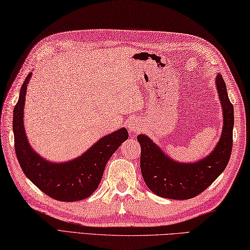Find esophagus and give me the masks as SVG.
I'll list each match as a JSON object with an SVG mask.
<instances>
[{"mask_svg":"<svg viewBox=\"0 0 250 250\" xmlns=\"http://www.w3.org/2000/svg\"><path fill=\"white\" fill-rule=\"evenodd\" d=\"M141 127H142V123L138 119L132 118L127 122V128H128V130L131 132H136L137 130H140Z\"/></svg>","mask_w":250,"mask_h":250,"instance_id":"esophagus-1","label":"esophagus"}]
</instances>
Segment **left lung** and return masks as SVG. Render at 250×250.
Wrapping results in <instances>:
<instances>
[{"mask_svg": "<svg viewBox=\"0 0 250 250\" xmlns=\"http://www.w3.org/2000/svg\"><path fill=\"white\" fill-rule=\"evenodd\" d=\"M216 87L222 106L223 126L217 146L206 157L193 163L176 162L146 135L137 136L141 146V174L154 194L171 200H189L205 191L226 169L233 145L234 110L221 74L217 75Z\"/></svg>", "mask_w": 250, "mask_h": 250, "instance_id": "8db88e82", "label": "left lung"}]
</instances>
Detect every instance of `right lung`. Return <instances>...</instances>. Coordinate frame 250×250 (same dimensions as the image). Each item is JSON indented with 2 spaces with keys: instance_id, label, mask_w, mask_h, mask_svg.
I'll return each mask as SVG.
<instances>
[{
  "instance_id": "right-lung-1",
  "label": "right lung",
  "mask_w": 250,
  "mask_h": 250,
  "mask_svg": "<svg viewBox=\"0 0 250 250\" xmlns=\"http://www.w3.org/2000/svg\"><path fill=\"white\" fill-rule=\"evenodd\" d=\"M32 73L25 78L14 109L13 130L15 151L24 175L45 194L61 202H75L89 197L98 188L106 163L112 154L128 139L126 128L104 136L74 160L54 163L35 152L25 135L23 109L27 86Z\"/></svg>"
}]
</instances>
